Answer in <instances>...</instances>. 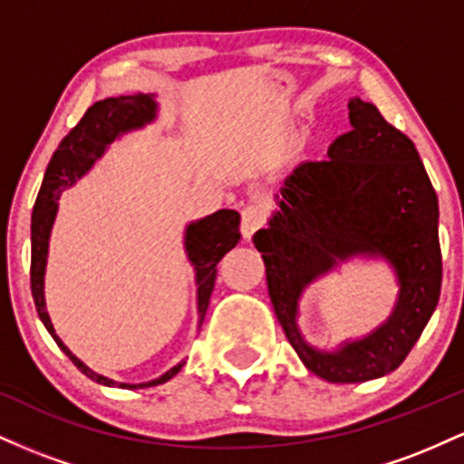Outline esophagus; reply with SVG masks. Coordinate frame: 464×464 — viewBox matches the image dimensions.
Masks as SVG:
<instances>
[{
	"mask_svg": "<svg viewBox=\"0 0 464 464\" xmlns=\"http://www.w3.org/2000/svg\"><path fill=\"white\" fill-rule=\"evenodd\" d=\"M266 218H268V209H266L264 202L255 200L242 207V236L244 239L253 237V233L257 228L266 225Z\"/></svg>",
	"mask_w": 464,
	"mask_h": 464,
	"instance_id": "obj_1",
	"label": "esophagus"
}]
</instances>
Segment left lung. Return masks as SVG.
<instances>
[{"mask_svg":"<svg viewBox=\"0 0 464 464\" xmlns=\"http://www.w3.org/2000/svg\"><path fill=\"white\" fill-rule=\"evenodd\" d=\"M349 121L329 159L301 163L285 179L279 211L253 237L285 338L303 364L332 384L395 371L432 316L443 281L439 200L417 148L360 98L349 102ZM353 254L392 262L402 287L396 310L366 339L334 354L312 350L295 329L302 287Z\"/></svg>","mask_w":464,"mask_h":464,"instance_id":"left-lung-1","label":"left lung"}]
</instances>
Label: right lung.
<instances>
[{"mask_svg":"<svg viewBox=\"0 0 464 464\" xmlns=\"http://www.w3.org/2000/svg\"><path fill=\"white\" fill-rule=\"evenodd\" d=\"M157 104L150 95L132 93V95H117V98H106L89 106L82 120L67 132L65 140L58 143L56 152L52 154L50 165L45 169L44 185H41L39 196H36L34 211H32V259H30V287L32 299H34L36 312L44 321L45 329L56 340L63 353L69 355V360L78 366L80 371L93 382L104 386H120V388H148L165 384L172 380L177 372L183 369L185 362L169 369L159 380L146 382V384H117L109 377L98 375V372L84 366L76 355L69 351L63 340L58 338L54 327H52L50 316L45 310L44 296V275L47 264V244H50L52 225H54L58 196L65 191L69 185L76 183V179L82 177L92 165L102 157L104 148L109 146L115 137L121 132L140 129L154 120ZM239 239V214L233 209H220L216 214L202 218L198 222H191L185 233V250H188L189 262L196 268V285H198V314L200 324L205 318L207 307H209V296L214 292L218 262L237 244Z\"/></svg>","mask_w":464,"mask_h":464,"instance_id":"obj_1","label":"right lung"}]
</instances>
